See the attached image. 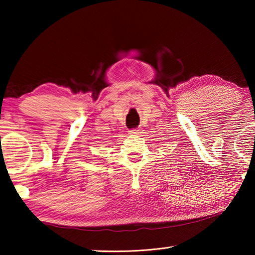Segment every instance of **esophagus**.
I'll return each mask as SVG.
<instances>
[{
  "instance_id": "34e87169",
  "label": "esophagus",
  "mask_w": 255,
  "mask_h": 255,
  "mask_svg": "<svg viewBox=\"0 0 255 255\" xmlns=\"http://www.w3.org/2000/svg\"><path fill=\"white\" fill-rule=\"evenodd\" d=\"M128 133H129V134H138L139 131L137 130V129H131V130H129Z\"/></svg>"
}]
</instances>
